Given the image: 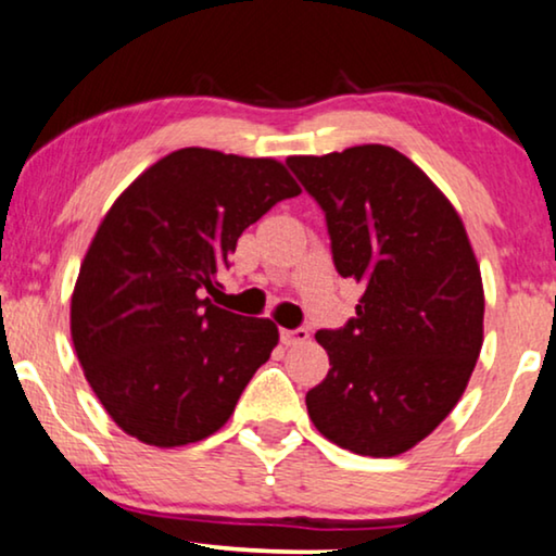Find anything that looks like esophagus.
I'll return each instance as SVG.
<instances>
[{
	"label": "esophagus",
	"instance_id": "esophagus-1",
	"mask_svg": "<svg viewBox=\"0 0 556 556\" xmlns=\"http://www.w3.org/2000/svg\"><path fill=\"white\" fill-rule=\"evenodd\" d=\"M279 338H282L285 345H300V343H307L309 332L307 328H282L279 330Z\"/></svg>",
	"mask_w": 556,
	"mask_h": 556
}]
</instances>
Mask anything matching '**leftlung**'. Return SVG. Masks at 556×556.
<instances>
[{"instance_id": "obj_1", "label": "left lung", "mask_w": 556, "mask_h": 556, "mask_svg": "<svg viewBox=\"0 0 556 556\" xmlns=\"http://www.w3.org/2000/svg\"><path fill=\"white\" fill-rule=\"evenodd\" d=\"M287 165L325 213L332 264L364 298L315 338L330 371L305 402L343 450L394 457L453 412L483 345V282L463 220L402 152L348 147Z\"/></svg>"}]
</instances>
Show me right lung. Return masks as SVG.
<instances>
[{
    "label": "right lung",
    "instance_id": "add662e5",
    "mask_svg": "<svg viewBox=\"0 0 556 556\" xmlns=\"http://www.w3.org/2000/svg\"><path fill=\"white\" fill-rule=\"evenodd\" d=\"M300 195L285 165L185 147L111 205L80 264L71 336L86 381L124 432L154 447L205 440L266 364L271 320L211 305L236 241Z\"/></svg>",
    "mask_w": 556,
    "mask_h": 556
}]
</instances>
